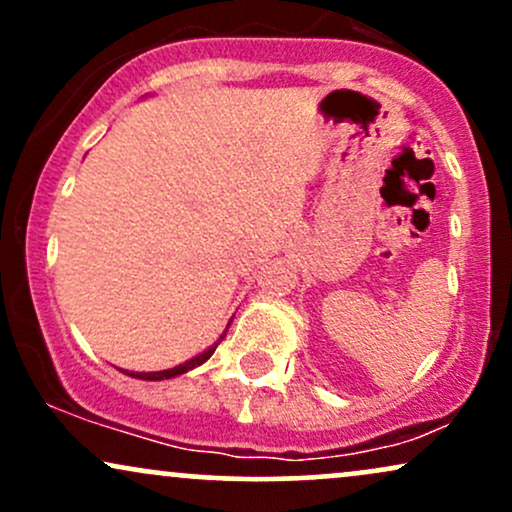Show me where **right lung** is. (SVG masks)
<instances>
[{"label":"right lung","instance_id":"1","mask_svg":"<svg viewBox=\"0 0 512 512\" xmlns=\"http://www.w3.org/2000/svg\"><path fill=\"white\" fill-rule=\"evenodd\" d=\"M223 337H226V334H223ZM223 337H221V339H223ZM221 339H219V342H221ZM216 346H219V344H214V346H211V349L204 351V354H199L197 358H192V361L182 363V366H178V368L158 370V373H129V375H134V378H139V380H166V378H175V375L185 373V370H192L195 366H202V363L207 361V358H209L211 354H214Z\"/></svg>","mask_w":512,"mask_h":512}]
</instances>
